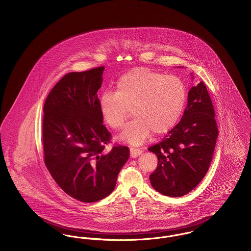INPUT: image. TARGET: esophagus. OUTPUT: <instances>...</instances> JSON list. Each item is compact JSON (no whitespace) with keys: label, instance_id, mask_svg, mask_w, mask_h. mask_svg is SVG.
<instances>
[{"label":"esophagus","instance_id":"obj_1","mask_svg":"<svg viewBox=\"0 0 251 251\" xmlns=\"http://www.w3.org/2000/svg\"><path fill=\"white\" fill-rule=\"evenodd\" d=\"M141 153H142V151L139 150V149L131 148V150H130V155H131V158H136V157L140 155Z\"/></svg>","mask_w":251,"mask_h":251}]
</instances>
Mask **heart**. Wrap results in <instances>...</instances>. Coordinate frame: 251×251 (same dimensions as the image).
<instances>
[{
  "label": "heart",
  "mask_w": 251,
  "mask_h": 251,
  "mask_svg": "<svg viewBox=\"0 0 251 251\" xmlns=\"http://www.w3.org/2000/svg\"><path fill=\"white\" fill-rule=\"evenodd\" d=\"M187 97L184 83L174 75H165L146 68L123 74L116 84V92H104L99 108L108 126L120 130L131 109L134 119L121 132V141L141 145L151 131L162 134L171 130L179 120Z\"/></svg>",
  "instance_id": "heart-1"
}]
</instances>
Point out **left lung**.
Wrapping results in <instances>:
<instances>
[{
  "instance_id": "8db88e82",
  "label": "left lung",
  "mask_w": 251,
  "mask_h": 251,
  "mask_svg": "<svg viewBox=\"0 0 251 251\" xmlns=\"http://www.w3.org/2000/svg\"><path fill=\"white\" fill-rule=\"evenodd\" d=\"M192 79H194L191 73ZM218 130L215 111L202 82L188 92L187 106L179 123L160 142L149 149L158 158L150 180L156 191L178 198L192 191L213 161Z\"/></svg>"
}]
</instances>
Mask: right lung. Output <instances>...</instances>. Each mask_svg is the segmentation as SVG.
I'll return each instance as SVG.
<instances>
[{
  "mask_svg": "<svg viewBox=\"0 0 251 251\" xmlns=\"http://www.w3.org/2000/svg\"><path fill=\"white\" fill-rule=\"evenodd\" d=\"M103 67L65 75L50 92L42 126L44 161L56 183L75 200L95 202L116 187L127 147L104 151L111 133L100 113Z\"/></svg>",
  "mask_w": 251,
  "mask_h": 251,
  "instance_id": "obj_1",
  "label": "right lung"
}]
</instances>
